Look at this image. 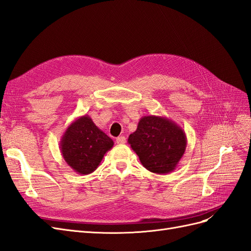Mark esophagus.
Masks as SVG:
<instances>
[{
  "mask_svg": "<svg viewBox=\"0 0 251 251\" xmlns=\"http://www.w3.org/2000/svg\"><path fill=\"white\" fill-rule=\"evenodd\" d=\"M117 143H118V144H125L126 138L125 137H118L117 138Z\"/></svg>",
  "mask_w": 251,
  "mask_h": 251,
  "instance_id": "1",
  "label": "esophagus"
}]
</instances>
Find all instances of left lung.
Listing matches in <instances>:
<instances>
[{
  "instance_id": "8db88e82",
  "label": "left lung",
  "mask_w": 251,
  "mask_h": 251,
  "mask_svg": "<svg viewBox=\"0 0 251 251\" xmlns=\"http://www.w3.org/2000/svg\"><path fill=\"white\" fill-rule=\"evenodd\" d=\"M128 144L147 170L166 175L174 171L185 153L187 138L181 126L166 117L145 116L128 138Z\"/></svg>"
}]
</instances>
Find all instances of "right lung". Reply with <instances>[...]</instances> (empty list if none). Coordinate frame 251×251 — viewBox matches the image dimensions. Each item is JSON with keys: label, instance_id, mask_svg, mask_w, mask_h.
Wrapping results in <instances>:
<instances>
[{"label": "right lung", "instance_id": "obj_1", "mask_svg": "<svg viewBox=\"0 0 251 251\" xmlns=\"http://www.w3.org/2000/svg\"><path fill=\"white\" fill-rule=\"evenodd\" d=\"M112 146L113 141L87 114L75 119L60 141L64 160L78 175L94 173Z\"/></svg>", "mask_w": 251, "mask_h": 251}]
</instances>
